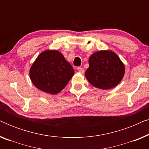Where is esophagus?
I'll return each mask as SVG.
<instances>
[{
    "label": "esophagus",
    "mask_w": 149,
    "mask_h": 149,
    "mask_svg": "<svg viewBox=\"0 0 149 149\" xmlns=\"http://www.w3.org/2000/svg\"><path fill=\"white\" fill-rule=\"evenodd\" d=\"M77 70H78V71L79 72H81V73H84V69H83V68H81V67H78V68H77Z\"/></svg>",
    "instance_id": "34e87169"
}]
</instances>
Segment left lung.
Returning a JSON list of instances; mask_svg holds the SVG:
<instances>
[{
  "instance_id": "8db88e82",
  "label": "left lung",
  "mask_w": 149,
  "mask_h": 149,
  "mask_svg": "<svg viewBox=\"0 0 149 149\" xmlns=\"http://www.w3.org/2000/svg\"><path fill=\"white\" fill-rule=\"evenodd\" d=\"M125 65L111 50L93 53L89 58L85 77L91 85L101 89H110L119 84L125 74Z\"/></svg>"
}]
</instances>
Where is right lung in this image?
I'll list each match as a JSON object with an SVG mask.
<instances>
[{"instance_id": "add662e5", "label": "right lung", "mask_w": 149, "mask_h": 149, "mask_svg": "<svg viewBox=\"0 0 149 149\" xmlns=\"http://www.w3.org/2000/svg\"><path fill=\"white\" fill-rule=\"evenodd\" d=\"M29 73L36 88L54 95L66 87L74 71L62 53L49 49L38 55L30 67Z\"/></svg>"}]
</instances>
